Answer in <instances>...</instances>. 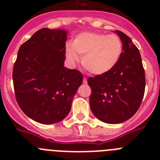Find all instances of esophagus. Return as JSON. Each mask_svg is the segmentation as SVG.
Segmentation results:
<instances>
[{"label":"esophagus","instance_id":"obj_1","mask_svg":"<svg viewBox=\"0 0 160 160\" xmlns=\"http://www.w3.org/2000/svg\"><path fill=\"white\" fill-rule=\"evenodd\" d=\"M83 83H85V84H86V83H87V78H83Z\"/></svg>","mask_w":160,"mask_h":160}]
</instances>
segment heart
Masks as SVG:
<instances>
[{"label":"heart","instance_id":"obj_1","mask_svg":"<svg viewBox=\"0 0 160 160\" xmlns=\"http://www.w3.org/2000/svg\"><path fill=\"white\" fill-rule=\"evenodd\" d=\"M67 56L72 62H78L94 74H102L112 70L122 53V42L116 34L84 32L78 34L72 46L67 48Z\"/></svg>","mask_w":160,"mask_h":160}]
</instances>
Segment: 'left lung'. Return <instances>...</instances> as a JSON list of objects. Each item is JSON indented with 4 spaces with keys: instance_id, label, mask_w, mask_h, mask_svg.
<instances>
[{
    "instance_id": "left-lung-1",
    "label": "left lung",
    "mask_w": 160,
    "mask_h": 160,
    "mask_svg": "<svg viewBox=\"0 0 160 160\" xmlns=\"http://www.w3.org/2000/svg\"><path fill=\"white\" fill-rule=\"evenodd\" d=\"M122 42V55L107 73L89 78L91 88L90 107L102 122L121 123L138 111L145 91V71L138 48L131 38L115 30Z\"/></svg>"
}]
</instances>
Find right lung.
<instances>
[{"mask_svg":"<svg viewBox=\"0 0 160 160\" xmlns=\"http://www.w3.org/2000/svg\"><path fill=\"white\" fill-rule=\"evenodd\" d=\"M67 32L43 28L20 47L12 80L20 108L42 124L64 119L71 109L82 74L64 66Z\"/></svg>","mask_w":160,"mask_h":160,"instance_id":"obj_1","label":"right lung"}]
</instances>
